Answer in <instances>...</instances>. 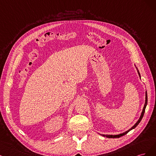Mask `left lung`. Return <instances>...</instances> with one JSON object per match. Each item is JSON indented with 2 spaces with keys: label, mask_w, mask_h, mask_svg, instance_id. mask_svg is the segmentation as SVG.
<instances>
[{
  "label": "left lung",
  "mask_w": 156,
  "mask_h": 156,
  "mask_svg": "<svg viewBox=\"0 0 156 156\" xmlns=\"http://www.w3.org/2000/svg\"><path fill=\"white\" fill-rule=\"evenodd\" d=\"M138 73H139V75L140 76V74H139V72L138 71ZM147 102H148V97H147V93L146 92V100H145V104H144V108H143V112H142V113H141V115H140V117L139 118V119L138 120V121L136 122V124H135L133 126L132 128H130L129 130H128V131H126L124 133H120V134H119V135H102L104 137H106L108 138H119L121 136H123V135H126V133H128L130 130H132V129L135 128V127L137 126L139 124V122H140V120H142L143 117V115H144V112H145V109H146V107H147Z\"/></svg>",
  "instance_id": "left-lung-1"
}]
</instances>
